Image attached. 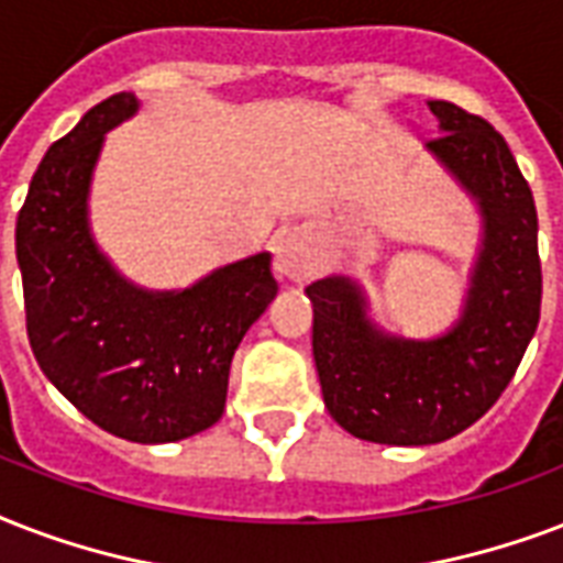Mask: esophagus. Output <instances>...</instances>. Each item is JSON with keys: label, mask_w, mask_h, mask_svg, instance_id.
<instances>
[{"label": "esophagus", "mask_w": 563, "mask_h": 563, "mask_svg": "<svg viewBox=\"0 0 563 563\" xmlns=\"http://www.w3.org/2000/svg\"><path fill=\"white\" fill-rule=\"evenodd\" d=\"M313 267H317V261H313V252L305 243V238H299V234H285L276 243V269L282 276L302 282V278L311 276Z\"/></svg>", "instance_id": "34e87169"}]
</instances>
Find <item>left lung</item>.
<instances>
[{"mask_svg": "<svg viewBox=\"0 0 563 563\" xmlns=\"http://www.w3.org/2000/svg\"><path fill=\"white\" fill-rule=\"evenodd\" d=\"M429 108L443 129L429 150L485 211L464 320L440 341H396L369 329L346 278L308 285L325 408L350 434L387 446L440 443L485 417L520 367L543 294L534 196L505 137L459 104Z\"/></svg>", "mask_w": 563, "mask_h": 563, "instance_id": "left-lung-1", "label": "left lung"}]
</instances>
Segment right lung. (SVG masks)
I'll list each match as a JSON object with an SVG mask.
<instances>
[{
  "label": "right lung",
  "mask_w": 563,
  "mask_h": 563,
  "mask_svg": "<svg viewBox=\"0 0 563 563\" xmlns=\"http://www.w3.org/2000/svg\"><path fill=\"white\" fill-rule=\"evenodd\" d=\"M137 108L132 93L93 104L55 141L16 217L25 329L52 385L99 429L169 443L225 411L243 334L278 294L269 255L238 261L185 294L125 285L87 234V185L102 134Z\"/></svg>",
  "instance_id": "obj_1"
}]
</instances>
